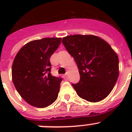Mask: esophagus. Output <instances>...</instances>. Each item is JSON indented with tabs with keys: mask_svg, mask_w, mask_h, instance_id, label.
Returning <instances> with one entry per match:
<instances>
[{
	"mask_svg": "<svg viewBox=\"0 0 132 132\" xmlns=\"http://www.w3.org/2000/svg\"><path fill=\"white\" fill-rule=\"evenodd\" d=\"M63 77H64V79H67V73H66V74L64 75H63Z\"/></svg>",
	"mask_w": 132,
	"mask_h": 132,
	"instance_id": "esophagus-1",
	"label": "esophagus"
}]
</instances>
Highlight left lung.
Instances as JSON below:
<instances>
[{"mask_svg": "<svg viewBox=\"0 0 132 132\" xmlns=\"http://www.w3.org/2000/svg\"><path fill=\"white\" fill-rule=\"evenodd\" d=\"M62 43L74 58L80 80L72 86L81 98L96 102L110 93L119 75V59L111 46L93 35H73Z\"/></svg>", "mask_w": 132, "mask_h": 132, "instance_id": "obj_1", "label": "left lung"}]
</instances>
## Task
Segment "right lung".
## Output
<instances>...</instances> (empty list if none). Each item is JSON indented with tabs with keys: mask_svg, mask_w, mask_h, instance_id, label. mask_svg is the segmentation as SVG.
<instances>
[{
	"mask_svg": "<svg viewBox=\"0 0 132 132\" xmlns=\"http://www.w3.org/2000/svg\"><path fill=\"white\" fill-rule=\"evenodd\" d=\"M61 38H45L31 41L20 50L12 67V81L26 102L45 108L56 101L62 78L51 74L50 59Z\"/></svg>",
	"mask_w": 132,
	"mask_h": 132,
	"instance_id": "1",
	"label": "right lung"
}]
</instances>
